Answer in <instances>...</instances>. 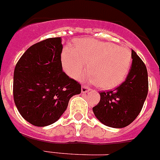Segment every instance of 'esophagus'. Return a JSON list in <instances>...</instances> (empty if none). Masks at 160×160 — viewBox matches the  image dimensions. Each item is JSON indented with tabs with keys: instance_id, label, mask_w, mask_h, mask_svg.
Segmentation results:
<instances>
[{
	"instance_id": "obj_1",
	"label": "esophagus",
	"mask_w": 160,
	"mask_h": 160,
	"mask_svg": "<svg viewBox=\"0 0 160 160\" xmlns=\"http://www.w3.org/2000/svg\"><path fill=\"white\" fill-rule=\"evenodd\" d=\"M90 89L88 87H87V86H82V93H87L90 91Z\"/></svg>"
}]
</instances>
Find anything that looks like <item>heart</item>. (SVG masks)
<instances>
[{
    "mask_svg": "<svg viewBox=\"0 0 160 160\" xmlns=\"http://www.w3.org/2000/svg\"><path fill=\"white\" fill-rule=\"evenodd\" d=\"M75 49L66 46L62 53V64L68 75L78 79L87 69V78L103 90L119 86L128 75L132 62L128 48L92 38L76 41Z\"/></svg>",
    "mask_w": 160,
    "mask_h": 160,
    "instance_id": "1",
    "label": "heart"
}]
</instances>
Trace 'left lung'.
Segmentation results:
<instances>
[{
    "label": "left lung",
    "instance_id": "8db88e82",
    "mask_svg": "<svg viewBox=\"0 0 160 160\" xmlns=\"http://www.w3.org/2000/svg\"><path fill=\"white\" fill-rule=\"evenodd\" d=\"M132 65L128 77L113 90L100 92V101L93 107L96 118L113 128H125L137 118L148 92V70L134 50Z\"/></svg>",
    "mask_w": 160,
    "mask_h": 160
}]
</instances>
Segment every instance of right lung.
Returning a JSON list of instances; mask_svg holds the SVG:
<instances>
[{
  "mask_svg": "<svg viewBox=\"0 0 160 160\" xmlns=\"http://www.w3.org/2000/svg\"><path fill=\"white\" fill-rule=\"evenodd\" d=\"M61 38L32 45L15 66L13 98L27 122L46 127L59 119L70 98L81 93V85L62 70Z\"/></svg>",
  "mask_w": 160,
  "mask_h": 160,
  "instance_id": "obj_1",
  "label": "right lung"
}]
</instances>
